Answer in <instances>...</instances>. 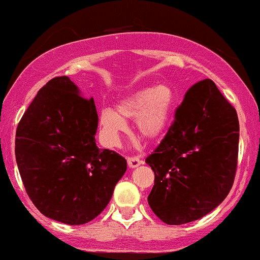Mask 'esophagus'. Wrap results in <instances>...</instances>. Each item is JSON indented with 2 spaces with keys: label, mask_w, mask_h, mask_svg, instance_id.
<instances>
[{
  "label": "esophagus",
  "mask_w": 260,
  "mask_h": 260,
  "mask_svg": "<svg viewBox=\"0 0 260 260\" xmlns=\"http://www.w3.org/2000/svg\"><path fill=\"white\" fill-rule=\"evenodd\" d=\"M126 160H127V165H129V167H131V169L138 167L139 165L144 162V161H142L140 157H138V156H127Z\"/></svg>",
  "instance_id": "1"
}]
</instances>
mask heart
I'll use <instances>...</instances> for the list:
<instances>
[{
    "label": "heart",
    "mask_w": 260,
    "mask_h": 260,
    "mask_svg": "<svg viewBox=\"0 0 260 260\" xmlns=\"http://www.w3.org/2000/svg\"><path fill=\"white\" fill-rule=\"evenodd\" d=\"M174 93L171 88L158 84L142 89L119 103L116 111L105 108L100 113V126L107 140L114 141L124 131V119H136V130L144 140H157L169 126L174 109Z\"/></svg>",
    "instance_id": "1"
}]
</instances>
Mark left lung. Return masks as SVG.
Here are the masks:
<instances>
[{
    "mask_svg": "<svg viewBox=\"0 0 260 260\" xmlns=\"http://www.w3.org/2000/svg\"><path fill=\"white\" fill-rule=\"evenodd\" d=\"M236 109L213 80L186 91L175 119L146 157L155 172L147 201L166 224H185L213 211L230 193L238 164Z\"/></svg>",
    "mask_w": 260,
    "mask_h": 260,
    "instance_id": "obj_1",
    "label": "left lung"
}]
</instances>
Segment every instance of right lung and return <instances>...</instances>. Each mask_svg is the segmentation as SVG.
I'll list each match as a JSON object with an SVG mask.
<instances>
[{"instance_id": "1", "label": "right lung", "mask_w": 260, "mask_h": 260, "mask_svg": "<svg viewBox=\"0 0 260 260\" xmlns=\"http://www.w3.org/2000/svg\"><path fill=\"white\" fill-rule=\"evenodd\" d=\"M93 98L68 77L40 89L18 122L16 161L27 194L42 214L84 224L99 216L126 171V160L95 144Z\"/></svg>"}]
</instances>
